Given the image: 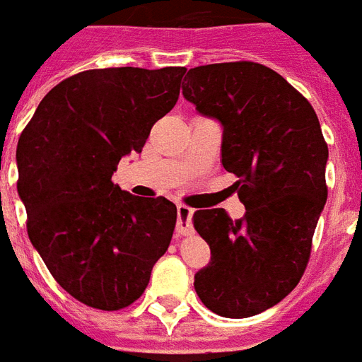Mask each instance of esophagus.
<instances>
[{
    "instance_id": "obj_1",
    "label": "esophagus",
    "mask_w": 362,
    "mask_h": 362,
    "mask_svg": "<svg viewBox=\"0 0 362 362\" xmlns=\"http://www.w3.org/2000/svg\"><path fill=\"white\" fill-rule=\"evenodd\" d=\"M194 232L192 226V209L186 205H178V218H176V234L188 235Z\"/></svg>"
}]
</instances>
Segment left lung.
Listing matches in <instances>:
<instances>
[{
	"label": "left lung",
	"mask_w": 362,
	"mask_h": 362,
	"mask_svg": "<svg viewBox=\"0 0 362 362\" xmlns=\"http://www.w3.org/2000/svg\"><path fill=\"white\" fill-rule=\"evenodd\" d=\"M182 95L222 127V167L245 215L199 209L194 228L211 247L195 272L203 305L226 318H247L280 303L303 276L310 242L328 197V146L307 99L259 63L189 69Z\"/></svg>",
	"instance_id": "8db88e82"
}]
</instances>
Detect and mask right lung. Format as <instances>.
Instances as JSON below:
<instances>
[{
  "instance_id": "1",
  "label": "right lung",
  "mask_w": 362,
  "mask_h": 362,
  "mask_svg": "<svg viewBox=\"0 0 362 362\" xmlns=\"http://www.w3.org/2000/svg\"><path fill=\"white\" fill-rule=\"evenodd\" d=\"M184 66H119L53 88L21 134L18 197L28 238L74 299L101 310L134 303L176 226V205L113 184L122 157L140 153L176 105Z\"/></svg>"
}]
</instances>
